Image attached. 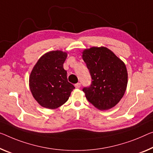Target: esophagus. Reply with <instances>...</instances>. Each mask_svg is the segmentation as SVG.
Instances as JSON below:
<instances>
[{
    "mask_svg": "<svg viewBox=\"0 0 153 153\" xmlns=\"http://www.w3.org/2000/svg\"><path fill=\"white\" fill-rule=\"evenodd\" d=\"M74 86H75V88H76L79 89V88H81V83H76V84L74 85Z\"/></svg>",
    "mask_w": 153,
    "mask_h": 153,
    "instance_id": "esophagus-1",
    "label": "esophagus"
}]
</instances>
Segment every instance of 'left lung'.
Segmentation results:
<instances>
[{"label": "left lung", "mask_w": 153, "mask_h": 153, "mask_svg": "<svg viewBox=\"0 0 153 153\" xmlns=\"http://www.w3.org/2000/svg\"><path fill=\"white\" fill-rule=\"evenodd\" d=\"M82 57L90 70L91 85L83 88L85 97L99 110H108L118 103L125 93L128 72L125 63L105 46L84 49Z\"/></svg>", "instance_id": "obj_1"}]
</instances>
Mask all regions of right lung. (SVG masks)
<instances>
[{
  "instance_id": "1",
  "label": "right lung",
  "mask_w": 153,
  "mask_h": 153,
  "mask_svg": "<svg viewBox=\"0 0 153 153\" xmlns=\"http://www.w3.org/2000/svg\"><path fill=\"white\" fill-rule=\"evenodd\" d=\"M68 52L49 51L39 59L29 76V88L38 104L47 109H55L68 100L75 88L68 81L63 63Z\"/></svg>"
}]
</instances>
